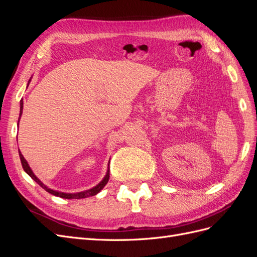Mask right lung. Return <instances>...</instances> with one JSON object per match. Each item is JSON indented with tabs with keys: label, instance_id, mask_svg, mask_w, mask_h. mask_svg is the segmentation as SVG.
Listing matches in <instances>:
<instances>
[{
	"label": "right lung",
	"instance_id": "1",
	"mask_svg": "<svg viewBox=\"0 0 257 257\" xmlns=\"http://www.w3.org/2000/svg\"><path fill=\"white\" fill-rule=\"evenodd\" d=\"M29 82H30V80H29ZM28 85H29V84H28ZM22 109H23V100L21 99V100H20V114H19V120H18V122L20 121V116H21V114H22ZM19 157H20L21 164H22L23 169H25V172H26L31 178H32L36 183L40 184L45 191H47L48 193L52 194V195L59 196V197H61V198H65V199H80V198H87V197H90V196H94V195H96L97 193H99L100 191H102V190L104 189V186L107 184L108 180H109V164H108L107 173H106L105 177L103 178V180L100 181L97 185L93 186L92 189L87 190V191L78 192V193H64V192L56 191V190H52V189L48 188L47 185H45V184L40 180V179H38V178L34 175V173L32 172V169H31V167L29 166L27 160H26L25 158H23V155H22V153L20 152V150H19Z\"/></svg>",
	"mask_w": 257,
	"mask_h": 257
}]
</instances>
